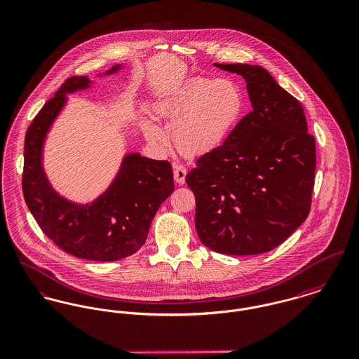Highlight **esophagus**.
Segmentation results:
<instances>
[{
	"mask_svg": "<svg viewBox=\"0 0 359 359\" xmlns=\"http://www.w3.org/2000/svg\"><path fill=\"white\" fill-rule=\"evenodd\" d=\"M187 169L180 164H173V179L177 184H184Z\"/></svg>",
	"mask_w": 359,
	"mask_h": 359,
	"instance_id": "esophagus-1",
	"label": "esophagus"
}]
</instances>
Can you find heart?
I'll return each mask as SVG.
<instances>
[{
  "mask_svg": "<svg viewBox=\"0 0 359 359\" xmlns=\"http://www.w3.org/2000/svg\"><path fill=\"white\" fill-rule=\"evenodd\" d=\"M245 95L238 83L220 78L194 76L157 100L156 111L172 123L175 146L187 156H198L217 147L235 128L245 111ZM151 143H164L165 131L153 120L142 123Z\"/></svg>",
  "mask_w": 359,
  "mask_h": 359,
  "instance_id": "1",
  "label": "heart"
}]
</instances>
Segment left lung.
<instances>
[{"mask_svg":"<svg viewBox=\"0 0 359 359\" xmlns=\"http://www.w3.org/2000/svg\"><path fill=\"white\" fill-rule=\"evenodd\" d=\"M242 75L252 111L186 176L206 248L255 255L281 245L311 205L316 142L301 102L259 65L215 64Z\"/></svg>","mask_w":359,"mask_h":359,"instance_id":"1","label":"left lung"}]
</instances>
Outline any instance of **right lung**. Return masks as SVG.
<instances>
[{
    "mask_svg": "<svg viewBox=\"0 0 359 359\" xmlns=\"http://www.w3.org/2000/svg\"><path fill=\"white\" fill-rule=\"evenodd\" d=\"M123 68L113 65L100 76ZM87 76L67 79L35 116L25 142L23 194L43 233L65 252L88 261H117L133 255L146 242L151 221L173 193L168 161L127 153L111 186L90 203L72 202L55 191L43 169V144L67 94L90 88Z\"/></svg>",
    "mask_w": 359,
    "mask_h": 359,
    "instance_id": "right-lung-1",
    "label": "right lung"
}]
</instances>
